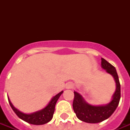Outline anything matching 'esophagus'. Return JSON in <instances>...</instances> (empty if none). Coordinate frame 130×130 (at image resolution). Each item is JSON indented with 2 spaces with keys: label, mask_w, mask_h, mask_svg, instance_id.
<instances>
[{
  "label": "esophagus",
  "mask_w": 130,
  "mask_h": 130,
  "mask_svg": "<svg viewBox=\"0 0 130 130\" xmlns=\"http://www.w3.org/2000/svg\"><path fill=\"white\" fill-rule=\"evenodd\" d=\"M71 87H72V85H71V84H70V85H69L68 88H71Z\"/></svg>",
  "instance_id": "obj_1"
}]
</instances>
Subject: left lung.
<instances>
[{"mask_svg": "<svg viewBox=\"0 0 130 130\" xmlns=\"http://www.w3.org/2000/svg\"><path fill=\"white\" fill-rule=\"evenodd\" d=\"M101 67L113 77L116 83V89L111 101L103 105H92L84 100L82 96L77 92H74L73 102V111L79 120L90 123H100L111 116L119 105L121 98V87L119 77L114 66L101 58Z\"/></svg>", "mask_w": 130, "mask_h": 130, "instance_id": "left-lung-1", "label": "left lung"}]
</instances>
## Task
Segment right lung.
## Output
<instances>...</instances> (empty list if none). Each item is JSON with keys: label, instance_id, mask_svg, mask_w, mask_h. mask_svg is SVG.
Here are the masks:
<instances>
[{"label": "right lung", "instance_id": "right-lung-1", "mask_svg": "<svg viewBox=\"0 0 130 130\" xmlns=\"http://www.w3.org/2000/svg\"><path fill=\"white\" fill-rule=\"evenodd\" d=\"M63 91H61L59 94H57L55 96L53 97L48 104L44 109H41L40 111L34 112L32 113H24L21 112L13 106L10 99H8V100H9L10 106L11 107L13 111L20 119L26 121L27 123H30V124H33V125H43V124L49 122L53 119V114L55 112V105H56L60 96L63 94Z\"/></svg>", "mask_w": 130, "mask_h": 130}]
</instances>
